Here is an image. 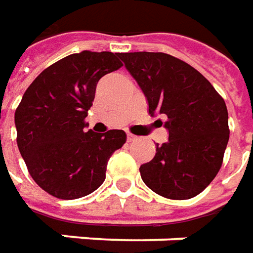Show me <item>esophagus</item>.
Masks as SVG:
<instances>
[{
  "label": "esophagus",
  "instance_id": "34e87169",
  "mask_svg": "<svg viewBox=\"0 0 253 253\" xmlns=\"http://www.w3.org/2000/svg\"><path fill=\"white\" fill-rule=\"evenodd\" d=\"M126 139H128V141H133V140H136V139H137V136H135L133 133L128 132V133H126Z\"/></svg>",
  "mask_w": 253,
  "mask_h": 253
}]
</instances>
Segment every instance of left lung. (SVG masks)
Listing matches in <instances>:
<instances>
[{
    "label": "left lung",
    "mask_w": 253,
    "mask_h": 253,
    "mask_svg": "<svg viewBox=\"0 0 253 253\" xmlns=\"http://www.w3.org/2000/svg\"><path fill=\"white\" fill-rule=\"evenodd\" d=\"M125 68L148 101L166 114L169 141L140 166L141 180L161 196L195 198L215 178L229 141L226 103L193 66L166 53H121Z\"/></svg>",
    "instance_id": "left-lung-1"
}]
</instances>
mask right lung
Listing matches in <instances>:
<instances>
[{
    "label": "right lung",
    "instance_id": "add662e5",
    "mask_svg": "<svg viewBox=\"0 0 253 253\" xmlns=\"http://www.w3.org/2000/svg\"><path fill=\"white\" fill-rule=\"evenodd\" d=\"M117 55L89 50L66 55L30 84L16 109V140L28 173L54 198L72 200L98 189L107 161L126 141L121 129L85 132L99 79L123 66Z\"/></svg>",
    "mask_w": 253,
    "mask_h": 253
}]
</instances>
